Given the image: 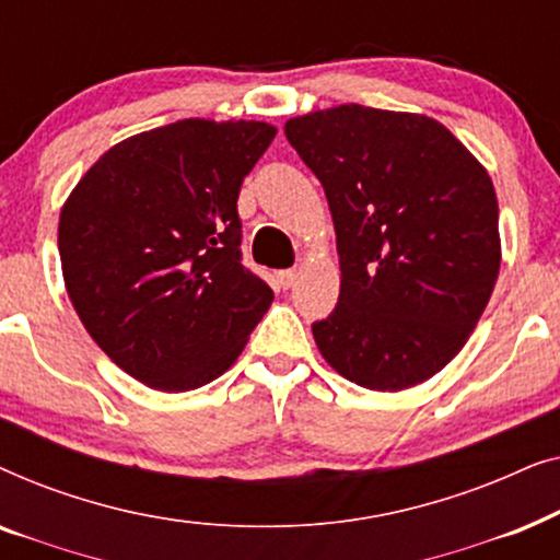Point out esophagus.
I'll return each instance as SVG.
<instances>
[{"label": "esophagus", "instance_id": "obj_1", "mask_svg": "<svg viewBox=\"0 0 560 560\" xmlns=\"http://www.w3.org/2000/svg\"><path fill=\"white\" fill-rule=\"evenodd\" d=\"M278 280H280V285L282 288H293L295 285V280H298V270H282V272H278Z\"/></svg>", "mask_w": 560, "mask_h": 560}]
</instances>
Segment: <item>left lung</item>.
Segmentation results:
<instances>
[{
    "instance_id": "obj_1",
    "label": "left lung",
    "mask_w": 560,
    "mask_h": 560,
    "mask_svg": "<svg viewBox=\"0 0 560 560\" xmlns=\"http://www.w3.org/2000/svg\"><path fill=\"white\" fill-rule=\"evenodd\" d=\"M326 190L339 303L313 324L320 357L377 393L431 380L469 341L502 262L487 167L425 114L341 104L285 121Z\"/></svg>"
}]
</instances>
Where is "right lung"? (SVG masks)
I'll list each match as a JSON object with an SVG mask.
<instances>
[{"mask_svg":"<svg viewBox=\"0 0 560 560\" xmlns=\"http://www.w3.org/2000/svg\"><path fill=\"white\" fill-rule=\"evenodd\" d=\"M275 135L267 121H173L114 144L66 198L68 298L98 349L142 385H209L270 308L272 290L242 265L236 198Z\"/></svg>","mask_w":560,"mask_h":560,"instance_id":"right-lung-1","label":"right lung"}]
</instances>
